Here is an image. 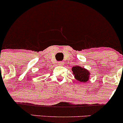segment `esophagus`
I'll list each match as a JSON object with an SVG mask.
<instances>
[{
    "label": "esophagus",
    "instance_id": "esophagus-1",
    "mask_svg": "<svg viewBox=\"0 0 123 123\" xmlns=\"http://www.w3.org/2000/svg\"><path fill=\"white\" fill-rule=\"evenodd\" d=\"M58 65H63V62H62V61H59L58 62Z\"/></svg>",
    "mask_w": 123,
    "mask_h": 123
}]
</instances>
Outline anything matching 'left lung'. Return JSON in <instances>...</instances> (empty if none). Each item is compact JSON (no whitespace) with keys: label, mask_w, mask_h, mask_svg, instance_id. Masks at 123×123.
I'll return each instance as SVG.
<instances>
[{"label":"left lung","mask_w":123,"mask_h":123,"mask_svg":"<svg viewBox=\"0 0 123 123\" xmlns=\"http://www.w3.org/2000/svg\"><path fill=\"white\" fill-rule=\"evenodd\" d=\"M72 70L73 71V74H74V77L76 80L80 82L86 83L89 80L90 73L88 70L83 68L81 66H73Z\"/></svg>","instance_id":"8db88e82"}]
</instances>
